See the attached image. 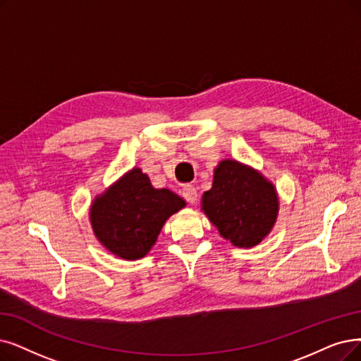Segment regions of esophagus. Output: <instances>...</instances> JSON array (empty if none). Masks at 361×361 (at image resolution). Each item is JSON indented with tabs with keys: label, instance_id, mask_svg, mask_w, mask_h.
Listing matches in <instances>:
<instances>
[{
	"label": "esophagus",
	"instance_id": "obj_1",
	"mask_svg": "<svg viewBox=\"0 0 361 361\" xmlns=\"http://www.w3.org/2000/svg\"><path fill=\"white\" fill-rule=\"evenodd\" d=\"M182 195H183V198L188 201L190 204H194L195 201H197V190L194 188L192 185H185L183 186V190H182Z\"/></svg>",
	"mask_w": 361,
	"mask_h": 361
}]
</instances>
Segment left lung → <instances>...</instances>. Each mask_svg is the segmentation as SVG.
Here are the masks:
<instances>
[{
    "mask_svg": "<svg viewBox=\"0 0 361 361\" xmlns=\"http://www.w3.org/2000/svg\"><path fill=\"white\" fill-rule=\"evenodd\" d=\"M201 210L225 240L235 247L250 249L276 225L280 201L276 186L261 171L225 158L214 169Z\"/></svg>",
    "mask_w": 361,
    "mask_h": 361,
    "instance_id": "1",
    "label": "left lung"
}]
</instances>
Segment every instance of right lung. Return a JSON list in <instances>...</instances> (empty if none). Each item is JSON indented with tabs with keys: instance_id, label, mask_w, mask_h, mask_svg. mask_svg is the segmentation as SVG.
<instances>
[{
	"instance_id": "1",
	"label": "right lung",
	"mask_w": 361,
	"mask_h": 361,
	"mask_svg": "<svg viewBox=\"0 0 361 361\" xmlns=\"http://www.w3.org/2000/svg\"><path fill=\"white\" fill-rule=\"evenodd\" d=\"M186 201L167 188H154L147 173L133 167L90 206L94 237L117 257L136 261L155 244L158 234L171 214Z\"/></svg>"
}]
</instances>
